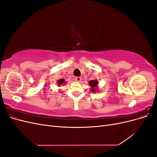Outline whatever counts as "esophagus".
Wrapping results in <instances>:
<instances>
[{
  "mask_svg": "<svg viewBox=\"0 0 157 157\" xmlns=\"http://www.w3.org/2000/svg\"><path fill=\"white\" fill-rule=\"evenodd\" d=\"M81 78H80V77H75V81L76 82H80V81H81Z\"/></svg>",
  "mask_w": 157,
  "mask_h": 157,
  "instance_id": "obj_1",
  "label": "esophagus"
}]
</instances>
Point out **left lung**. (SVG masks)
Masks as SVG:
<instances>
[{"instance_id": "1", "label": "left lung", "mask_w": 157, "mask_h": 157, "mask_svg": "<svg viewBox=\"0 0 157 157\" xmlns=\"http://www.w3.org/2000/svg\"><path fill=\"white\" fill-rule=\"evenodd\" d=\"M89 84L90 86H91V91L92 92H96V90H98V81L97 80H92L89 81Z\"/></svg>"}]
</instances>
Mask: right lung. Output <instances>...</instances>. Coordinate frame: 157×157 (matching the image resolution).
I'll return each mask as SVG.
<instances>
[{
	"label": "right lung",
	"mask_w": 157,
	"mask_h": 157,
	"mask_svg": "<svg viewBox=\"0 0 157 157\" xmlns=\"http://www.w3.org/2000/svg\"><path fill=\"white\" fill-rule=\"evenodd\" d=\"M57 84H58V86H61V85L62 84H65V80L63 78H61L59 80H58V82H57Z\"/></svg>",
	"instance_id": "obj_1"
}]
</instances>
